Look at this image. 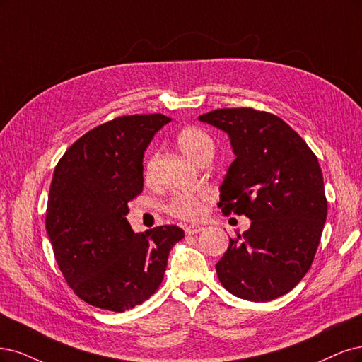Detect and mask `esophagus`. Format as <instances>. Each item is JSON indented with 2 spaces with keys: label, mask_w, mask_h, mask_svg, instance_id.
<instances>
[{
  "label": "esophagus",
  "mask_w": 362,
  "mask_h": 362,
  "mask_svg": "<svg viewBox=\"0 0 362 362\" xmlns=\"http://www.w3.org/2000/svg\"><path fill=\"white\" fill-rule=\"evenodd\" d=\"M204 228L202 227V226H186L185 227V233L186 235H197V233H200V231H203Z\"/></svg>",
  "instance_id": "esophagus-1"
}]
</instances>
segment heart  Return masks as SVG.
Returning a JSON list of instances; mask_svg holds the SVG:
<instances>
[{
    "label": "heart",
    "mask_w": 362,
    "mask_h": 362,
    "mask_svg": "<svg viewBox=\"0 0 362 362\" xmlns=\"http://www.w3.org/2000/svg\"><path fill=\"white\" fill-rule=\"evenodd\" d=\"M176 144L180 148L182 153L191 159L192 162L200 160L204 156H212L215 151V143L212 136L200 127L188 126L176 136ZM151 164H147L144 170L146 179L150 177ZM207 198V192L202 194H177L173 197L170 203L167 204V211L177 218L183 219H195L203 214V200Z\"/></svg>",
    "instance_id": "heart-1"
}]
</instances>
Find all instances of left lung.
Wrapping results in <instances>:
<instances>
[{
  "mask_svg": "<svg viewBox=\"0 0 362 362\" xmlns=\"http://www.w3.org/2000/svg\"><path fill=\"white\" fill-rule=\"evenodd\" d=\"M198 120L224 131L236 156L219 188L218 207L224 215L251 219L216 263L219 281L247 300L283 296L308 272L328 214L319 160L271 112L224 108Z\"/></svg>",
  "mask_w": 362,
  "mask_h": 362,
  "instance_id": "1",
  "label": "left lung"
}]
</instances>
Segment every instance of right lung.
<instances>
[{
  "mask_svg": "<svg viewBox=\"0 0 362 362\" xmlns=\"http://www.w3.org/2000/svg\"><path fill=\"white\" fill-rule=\"evenodd\" d=\"M171 122L164 114L123 115L88 131L58 160L46 233L67 284L87 304L122 313L143 304L164 279L177 226L134 233L127 203L143 192V158Z\"/></svg>",
  "mask_w": 362,
  "mask_h": 362,
  "instance_id": "right-lung-1",
  "label": "right lung"
}]
</instances>
